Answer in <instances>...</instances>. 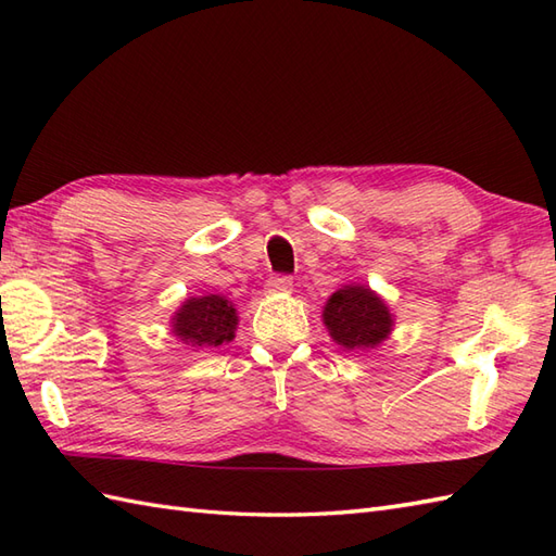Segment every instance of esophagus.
Instances as JSON below:
<instances>
[{"label":"esophagus","instance_id":"34e87169","mask_svg":"<svg viewBox=\"0 0 556 556\" xmlns=\"http://www.w3.org/2000/svg\"><path fill=\"white\" fill-rule=\"evenodd\" d=\"M291 287H293V279L289 277V275H273L267 279V289L269 291H291Z\"/></svg>","mask_w":556,"mask_h":556}]
</instances>
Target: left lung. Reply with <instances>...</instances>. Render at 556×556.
I'll use <instances>...</instances> for the list:
<instances>
[{"label": "left lung", "instance_id": "left-lung-1", "mask_svg": "<svg viewBox=\"0 0 556 556\" xmlns=\"http://www.w3.org/2000/svg\"><path fill=\"white\" fill-rule=\"evenodd\" d=\"M331 339L348 351H367L391 333L393 319L377 293L365 287H343L325 307Z\"/></svg>", "mask_w": 556, "mask_h": 556}]
</instances>
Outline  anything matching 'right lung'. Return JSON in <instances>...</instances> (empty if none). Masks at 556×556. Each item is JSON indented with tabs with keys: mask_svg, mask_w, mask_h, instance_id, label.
Here are the masks:
<instances>
[{
	"mask_svg": "<svg viewBox=\"0 0 556 556\" xmlns=\"http://www.w3.org/2000/svg\"><path fill=\"white\" fill-rule=\"evenodd\" d=\"M237 309L223 295H203L187 301L175 315L173 329L179 339L191 345L215 348L235 339Z\"/></svg>",
	"mask_w": 556,
	"mask_h": 556,
	"instance_id": "1",
	"label": "right lung"
}]
</instances>
